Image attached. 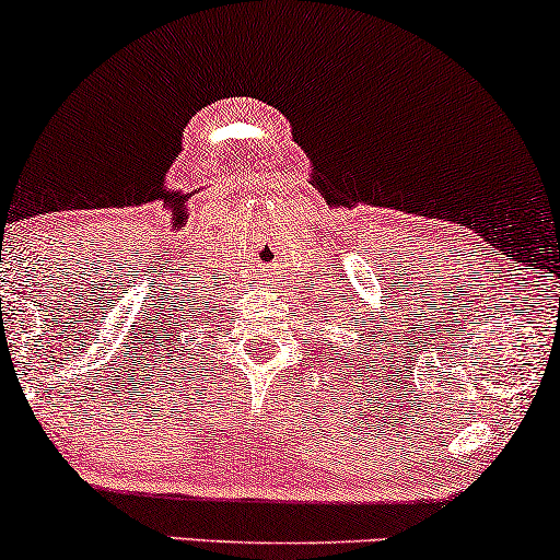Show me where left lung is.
I'll return each mask as SVG.
<instances>
[{
    "mask_svg": "<svg viewBox=\"0 0 560 560\" xmlns=\"http://www.w3.org/2000/svg\"><path fill=\"white\" fill-rule=\"evenodd\" d=\"M358 350H360V345H358ZM365 354H368V352H365Z\"/></svg>",
    "mask_w": 560,
    "mask_h": 560,
    "instance_id": "1",
    "label": "left lung"
}]
</instances>
